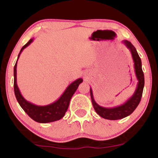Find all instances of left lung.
<instances>
[{
    "label": "left lung",
    "mask_w": 158,
    "mask_h": 158,
    "mask_svg": "<svg viewBox=\"0 0 158 158\" xmlns=\"http://www.w3.org/2000/svg\"><path fill=\"white\" fill-rule=\"evenodd\" d=\"M123 43L131 52L134 61L135 75L138 81L137 88L133 95L128 100H126V102L120 106L114 107V108H104L96 102L94 99L93 91H92L91 88H90V97H91L92 104H93L94 110L101 117L106 119H110V120H117V119L125 118L133 113V111L138 106L140 102L143 88H144V74L142 70V62H141V59L137 53V50L134 47V45L127 40L123 41Z\"/></svg>",
    "instance_id": "1"
}]
</instances>
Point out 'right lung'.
<instances>
[{"instance_id":"add662e5","label":"right lung","mask_w":158,"mask_h":158,"mask_svg":"<svg viewBox=\"0 0 158 158\" xmlns=\"http://www.w3.org/2000/svg\"><path fill=\"white\" fill-rule=\"evenodd\" d=\"M33 41V39H31L24 46L21 48L18 59L16 61L15 67H14V91L17 101L19 102L20 106L23 108V110L27 114V115L32 118L35 122L40 123H48L54 122V121L59 120L62 118L68 110L69 104L71 97H73L76 90H77L78 87L83 81L82 79L79 78L71 83L66 90H64L62 95L57 100L51 104L47 105V106H37L33 103L29 102L25 99L21 95L20 90L17 85V62L21 55V52L23 49H25L27 46H29Z\"/></svg>"}]
</instances>
